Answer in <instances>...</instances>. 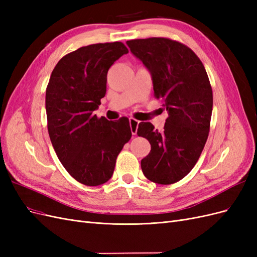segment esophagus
<instances>
[{"instance_id":"1","label":"esophagus","mask_w":257,"mask_h":257,"mask_svg":"<svg viewBox=\"0 0 257 257\" xmlns=\"http://www.w3.org/2000/svg\"><path fill=\"white\" fill-rule=\"evenodd\" d=\"M138 124H139L138 120H136L134 118H130V126H131L132 134H133V135H136V133H137Z\"/></svg>"}]
</instances>
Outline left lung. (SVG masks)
Masks as SVG:
<instances>
[{
    "label": "left lung",
    "mask_w": 257,
    "mask_h": 257,
    "mask_svg": "<svg viewBox=\"0 0 257 257\" xmlns=\"http://www.w3.org/2000/svg\"><path fill=\"white\" fill-rule=\"evenodd\" d=\"M132 53L149 69L154 97L168 116L164 130L141 122L137 135L151 151L142 160L146 178L159 184L180 181L195 166L207 142L213 96L204 64L188 46L166 37L126 42Z\"/></svg>",
    "instance_id": "1"
}]
</instances>
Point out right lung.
Masks as SVG:
<instances>
[{
	"label": "right lung",
	"instance_id": "obj_1",
	"mask_svg": "<svg viewBox=\"0 0 257 257\" xmlns=\"http://www.w3.org/2000/svg\"><path fill=\"white\" fill-rule=\"evenodd\" d=\"M128 52L121 42L84 46L62 58L46 89L51 144L75 180L90 186L111 178L115 160L132 137L130 121L94 114L106 94L108 69Z\"/></svg>",
	"mask_w": 257,
	"mask_h": 257
}]
</instances>
